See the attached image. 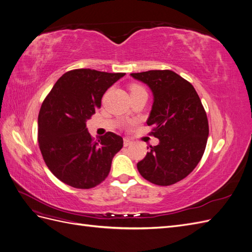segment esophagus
I'll return each instance as SVG.
<instances>
[{"label":"esophagus","instance_id":"esophagus-1","mask_svg":"<svg viewBox=\"0 0 252 252\" xmlns=\"http://www.w3.org/2000/svg\"><path fill=\"white\" fill-rule=\"evenodd\" d=\"M131 143H132V141H131L130 139H128V138H125V139H124V146H125V147L129 146V145H130Z\"/></svg>","mask_w":252,"mask_h":252}]
</instances>
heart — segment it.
<instances>
[{
	"mask_svg": "<svg viewBox=\"0 0 252 252\" xmlns=\"http://www.w3.org/2000/svg\"><path fill=\"white\" fill-rule=\"evenodd\" d=\"M139 90H145V89L140 85H136V84L130 86V93H131V91H139Z\"/></svg>",
	"mask_w": 252,
	"mask_h": 252,
	"instance_id": "1",
	"label": "heart"
}]
</instances>
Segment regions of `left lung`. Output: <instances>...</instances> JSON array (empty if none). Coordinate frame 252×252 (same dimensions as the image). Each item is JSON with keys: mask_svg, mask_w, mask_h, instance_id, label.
<instances>
[{"mask_svg": "<svg viewBox=\"0 0 252 252\" xmlns=\"http://www.w3.org/2000/svg\"><path fill=\"white\" fill-rule=\"evenodd\" d=\"M130 75L147 84L154 94L147 125L154 126L149 134L159 140L157 146H149L136 167L152 184H175L195 168L204 155L209 134L207 114L194 87L174 71Z\"/></svg>", "mask_w": 252, "mask_h": 252, "instance_id": "1", "label": "left lung"}]
</instances>
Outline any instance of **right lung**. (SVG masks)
<instances>
[{
    "mask_svg": "<svg viewBox=\"0 0 252 252\" xmlns=\"http://www.w3.org/2000/svg\"><path fill=\"white\" fill-rule=\"evenodd\" d=\"M125 73L73 69L61 77L41 106L37 141L44 162L65 184L94 188L107 178L122 136L106 132L97 141L86 122L101 108L102 96Z\"/></svg>",
    "mask_w": 252,
    "mask_h": 252,
    "instance_id": "add662e5",
    "label": "right lung"
}]
</instances>
